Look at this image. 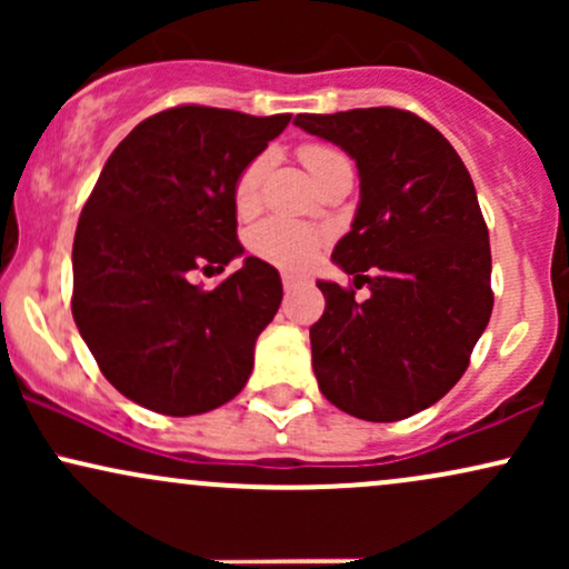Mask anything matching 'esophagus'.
<instances>
[{
    "instance_id": "esophagus-1",
    "label": "esophagus",
    "mask_w": 569,
    "mask_h": 569,
    "mask_svg": "<svg viewBox=\"0 0 569 569\" xmlns=\"http://www.w3.org/2000/svg\"><path fill=\"white\" fill-rule=\"evenodd\" d=\"M297 283H299V278H293L291 272H283V289H286V291L297 289Z\"/></svg>"
}]
</instances>
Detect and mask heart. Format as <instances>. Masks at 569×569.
<instances>
[{"instance_id":"obj_1","label":"heart","mask_w":569,"mask_h":569,"mask_svg":"<svg viewBox=\"0 0 569 569\" xmlns=\"http://www.w3.org/2000/svg\"><path fill=\"white\" fill-rule=\"evenodd\" d=\"M302 162L307 171L316 176V181L323 173H329L335 166H342L345 154L337 149L323 147V143H305L302 147ZM267 171V158L251 160L240 173L238 184H234V208L238 213H253L259 208V198H262V179ZM318 246H321V232L312 227L299 224L291 219H267L257 230L251 232V248L257 257L264 262L280 267L289 272H302L316 259Z\"/></svg>"}]
</instances>
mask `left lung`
I'll return each instance as SVG.
<instances>
[{
  "instance_id": "obj_1",
  "label": "left lung",
  "mask_w": 569,
  "mask_h": 569,
  "mask_svg": "<svg viewBox=\"0 0 569 569\" xmlns=\"http://www.w3.org/2000/svg\"><path fill=\"white\" fill-rule=\"evenodd\" d=\"M293 126L356 160L361 200L310 326L321 393L358 420L396 422L433 407L468 369L492 316V253L471 173L422 117L393 107L297 114Z\"/></svg>"
}]
</instances>
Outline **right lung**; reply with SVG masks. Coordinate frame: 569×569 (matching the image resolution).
<instances>
[{
    "label": "right lung",
    "instance_id": "1",
    "mask_svg": "<svg viewBox=\"0 0 569 569\" xmlns=\"http://www.w3.org/2000/svg\"><path fill=\"white\" fill-rule=\"evenodd\" d=\"M289 120L187 103L139 122L103 166L71 248V316L130 401L189 417L248 382L253 345L283 299L278 270L246 257L211 291L187 276L243 253L234 184Z\"/></svg>",
    "mask_w": 569,
    "mask_h": 569
}]
</instances>
